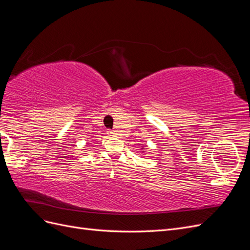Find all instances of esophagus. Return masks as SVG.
I'll use <instances>...</instances> for the list:
<instances>
[{"instance_id":"1","label":"esophagus","mask_w":250,"mask_h":250,"mask_svg":"<svg viewBox=\"0 0 250 250\" xmlns=\"http://www.w3.org/2000/svg\"><path fill=\"white\" fill-rule=\"evenodd\" d=\"M107 134L109 135V137H115V135H116V132H113V131L109 130V131L107 132Z\"/></svg>"}]
</instances>
